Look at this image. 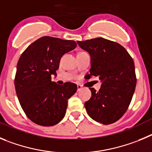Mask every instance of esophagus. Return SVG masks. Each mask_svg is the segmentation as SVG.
<instances>
[{
    "instance_id": "esophagus-1",
    "label": "esophagus",
    "mask_w": 152,
    "mask_h": 152,
    "mask_svg": "<svg viewBox=\"0 0 152 152\" xmlns=\"http://www.w3.org/2000/svg\"><path fill=\"white\" fill-rule=\"evenodd\" d=\"M83 88V87H82V86H80V85H77V91H80V90Z\"/></svg>"
}]
</instances>
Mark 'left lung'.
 <instances>
[{"instance_id":"1","label":"left lung","mask_w":152,"mask_h":152,"mask_svg":"<svg viewBox=\"0 0 152 152\" xmlns=\"http://www.w3.org/2000/svg\"><path fill=\"white\" fill-rule=\"evenodd\" d=\"M77 43L91 57L89 76H98L102 82L99 91L89 88L91 97L85 103L86 112L96 122L113 124L125 113L133 96L136 86L133 60L120 44L103 38Z\"/></svg>"}]
</instances>
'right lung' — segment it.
I'll return each instance as SVG.
<instances>
[{"instance_id": "right-lung-1", "label": "right lung", "mask_w": 152, "mask_h": 152, "mask_svg": "<svg viewBox=\"0 0 152 152\" xmlns=\"http://www.w3.org/2000/svg\"><path fill=\"white\" fill-rule=\"evenodd\" d=\"M76 47L74 41L44 36L20 56L15 88L23 111L35 124L50 126L65 116L68 99L76 93L77 86L71 83L59 86L51 81V76H57L63 55Z\"/></svg>"}]
</instances>
